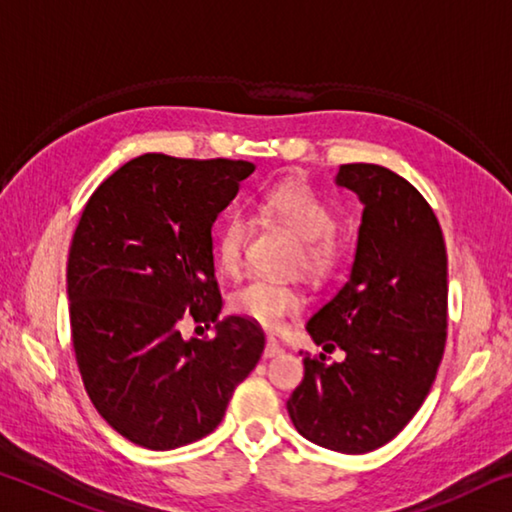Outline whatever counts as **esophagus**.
<instances>
[{
  "label": "esophagus",
  "instance_id": "34e87169",
  "mask_svg": "<svg viewBox=\"0 0 512 512\" xmlns=\"http://www.w3.org/2000/svg\"><path fill=\"white\" fill-rule=\"evenodd\" d=\"M282 352H284V348H280V345H277L275 339H268V341H266V348H264V357H266V359L277 357V354H282Z\"/></svg>",
  "mask_w": 512,
  "mask_h": 512
}]
</instances>
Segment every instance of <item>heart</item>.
I'll use <instances>...</instances> for the list:
<instances>
[{
    "label": "heart",
    "mask_w": 512,
    "mask_h": 512,
    "mask_svg": "<svg viewBox=\"0 0 512 512\" xmlns=\"http://www.w3.org/2000/svg\"><path fill=\"white\" fill-rule=\"evenodd\" d=\"M262 207L273 219L296 232L302 239L298 264L309 275L325 277L341 264L343 241L336 235V212L314 189L302 180H282L262 198ZM250 235L248 216L232 210L223 216L214 232V250L221 268L235 273L244 262ZM228 307L232 314L257 323L266 329L282 327L284 320L302 309V293L291 284L253 275L230 293Z\"/></svg>",
    "instance_id": "b5f03b06"
}]
</instances>
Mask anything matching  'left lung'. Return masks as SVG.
Listing matches in <instances>:
<instances>
[{
	"label": "left lung",
	"instance_id": "obj_1",
	"mask_svg": "<svg viewBox=\"0 0 512 512\" xmlns=\"http://www.w3.org/2000/svg\"><path fill=\"white\" fill-rule=\"evenodd\" d=\"M363 216L348 282L309 318L307 332L343 361L305 354L289 397L311 443L366 454L400 433L429 395L447 341V250L431 205L379 164H341Z\"/></svg>",
	"mask_w": 512,
	"mask_h": 512
}]
</instances>
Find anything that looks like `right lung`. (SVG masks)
Returning a JSON list of instances; mask_svg holds the SVG:
<instances>
[{
	"instance_id": "1",
	"label": "right lung",
	"mask_w": 512,
	"mask_h": 512,
	"mask_svg": "<svg viewBox=\"0 0 512 512\" xmlns=\"http://www.w3.org/2000/svg\"><path fill=\"white\" fill-rule=\"evenodd\" d=\"M253 171L144 153L83 207L67 259L72 348L94 409L135 445L162 452L212 433L262 357V327L241 316L210 342L179 334L185 317L219 318L212 223Z\"/></svg>"
}]
</instances>
